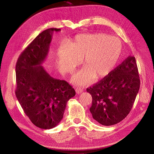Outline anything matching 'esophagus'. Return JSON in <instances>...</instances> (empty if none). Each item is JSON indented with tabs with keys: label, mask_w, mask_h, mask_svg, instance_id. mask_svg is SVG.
<instances>
[{
	"label": "esophagus",
	"mask_w": 154,
	"mask_h": 154,
	"mask_svg": "<svg viewBox=\"0 0 154 154\" xmlns=\"http://www.w3.org/2000/svg\"><path fill=\"white\" fill-rule=\"evenodd\" d=\"M83 91V88H76V92L77 94H80V93L82 92Z\"/></svg>",
	"instance_id": "obj_1"
}]
</instances>
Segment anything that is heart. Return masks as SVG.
<instances>
[{
	"label": "heart",
	"instance_id": "b5f03b06",
	"mask_svg": "<svg viewBox=\"0 0 154 154\" xmlns=\"http://www.w3.org/2000/svg\"><path fill=\"white\" fill-rule=\"evenodd\" d=\"M119 38L103 33L82 34L76 36L69 46L60 45L57 57L60 66L71 74L82 63L85 69L76 74L73 81L78 85H85L93 78L100 79L113 71L122 53Z\"/></svg>",
	"mask_w": 154,
	"mask_h": 154
}]
</instances>
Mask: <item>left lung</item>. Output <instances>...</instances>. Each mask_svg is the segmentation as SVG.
<instances>
[{
    "label": "left lung",
    "instance_id": "obj_1",
    "mask_svg": "<svg viewBox=\"0 0 154 154\" xmlns=\"http://www.w3.org/2000/svg\"><path fill=\"white\" fill-rule=\"evenodd\" d=\"M140 87L136 58L128 57L92 87L87 88L92 97V118L102 125L117 124L131 110Z\"/></svg>",
    "mask_w": 154,
    "mask_h": 154
}]
</instances>
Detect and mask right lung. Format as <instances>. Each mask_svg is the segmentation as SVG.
<instances>
[{"label": "right lung", "instance_id": "right-lung-1", "mask_svg": "<svg viewBox=\"0 0 154 154\" xmlns=\"http://www.w3.org/2000/svg\"><path fill=\"white\" fill-rule=\"evenodd\" d=\"M40 33L20 54L16 64L15 94L26 115L36 127L51 129L63 118L67 102L76 94L65 80L51 77L41 66L48 54L54 31Z\"/></svg>", "mask_w": 154, "mask_h": 154}]
</instances>
